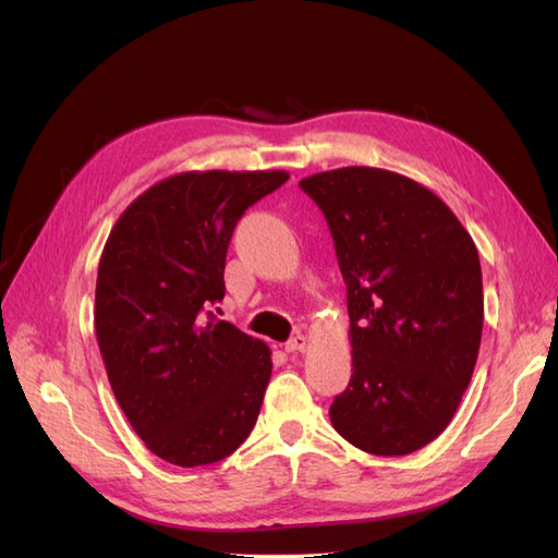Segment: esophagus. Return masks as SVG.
Wrapping results in <instances>:
<instances>
[{
    "mask_svg": "<svg viewBox=\"0 0 558 558\" xmlns=\"http://www.w3.org/2000/svg\"><path fill=\"white\" fill-rule=\"evenodd\" d=\"M307 337L305 335H295V337H291V340L289 342H286V351H289V353H298V351H307Z\"/></svg>",
    "mask_w": 558,
    "mask_h": 558,
    "instance_id": "obj_1",
    "label": "esophagus"
}]
</instances>
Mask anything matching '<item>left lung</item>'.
Listing matches in <instances>:
<instances>
[{"mask_svg":"<svg viewBox=\"0 0 558 558\" xmlns=\"http://www.w3.org/2000/svg\"><path fill=\"white\" fill-rule=\"evenodd\" d=\"M300 189L326 216L347 283L353 375L332 428L367 453H412L449 426L477 363V246L440 197L396 172L342 167Z\"/></svg>","mask_w":558,"mask_h":558,"instance_id":"obj_1","label":"left lung"}]
</instances>
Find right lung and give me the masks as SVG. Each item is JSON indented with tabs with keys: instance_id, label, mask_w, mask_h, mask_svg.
Returning a JSON list of instances; mask_svg holds the SVG:
<instances>
[{
	"instance_id": "right-lung-1",
	"label": "right lung",
	"mask_w": 558,
	"mask_h": 558,
	"mask_svg": "<svg viewBox=\"0 0 558 558\" xmlns=\"http://www.w3.org/2000/svg\"><path fill=\"white\" fill-rule=\"evenodd\" d=\"M289 172H183L118 218L97 269L95 332L113 396L146 447L209 465L256 426L272 377L263 340L218 320L226 253L242 214Z\"/></svg>"
}]
</instances>
